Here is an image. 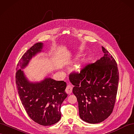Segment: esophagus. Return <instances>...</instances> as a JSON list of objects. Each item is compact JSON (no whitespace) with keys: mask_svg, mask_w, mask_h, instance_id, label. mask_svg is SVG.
Returning <instances> with one entry per match:
<instances>
[{"mask_svg":"<svg viewBox=\"0 0 134 134\" xmlns=\"http://www.w3.org/2000/svg\"><path fill=\"white\" fill-rule=\"evenodd\" d=\"M72 89H73V87H72V86H71V85H70V84L68 85L66 89H65V92H66V93L67 94H70V93H71V92H72Z\"/></svg>","mask_w":134,"mask_h":134,"instance_id":"obj_1","label":"esophagus"}]
</instances>
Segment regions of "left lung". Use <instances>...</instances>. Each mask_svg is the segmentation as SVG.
Here are the masks:
<instances>
[{
  "label": "left lung",
  "instance_id": "1",
  "mask_svg": "<svg viewBox=\"0 0 134 134\" xmlns=\"http://www.w3.org/2000/svg\"><path fill=\"white\" fill-rule=\"evenodd\" d=\"M104 56L86 65L80 73L69 75L74 86L81 119L89 123L103 122L110 115L115 105L119 82L115 60L103 47Z\"/></svg>",
  "mask_w": 134,
  "mask_h": 134
}]
</instances>
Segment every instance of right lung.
<instances>
[{"mask_svg":"<svg viewBox=\"0 0 134 134\" xmlns=\"http://www.w3.org/2000/svg\"><path fill=\"white\" fill-rule=\"evenodd\" d=\"M43 47V43L37 42L22 56L17 65L16 84L22 105L31 119L40 125L51 126L61 119V104L68 96L66 83L48 77L40 82H31L23 70Z\"/></svg>","mask_w":134,"mask_h":134,"instance_id":"add662e5","label":"right lung"}]
</instances>
